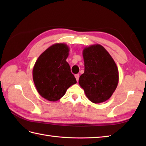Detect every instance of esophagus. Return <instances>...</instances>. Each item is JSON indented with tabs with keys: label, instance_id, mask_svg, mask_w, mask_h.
<instances>
[{
	"label": "esophagus",
	"instance_id": "esophagus-1",
	"mask_svg": "<svg viewBox=\"0 0 146 146\" xmlns=\"http://www.w3.org/2000/svg\"><path fill=\"white\" fill-rule=\"evenodd\" d=\"M75 76V78L76 80V81L78 82V80H79V75H78V74H76Z\"/></svg>",
	"mask_w": 146,
	"mask_h": 146
}]
</instances>
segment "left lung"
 <instances>
[{
    "label": "left lung",
    "instance_id": "obj_1",
    "mask_svg": "<svg viewBox=\"0 0 146 146\" xmlns=\"http://www.w3.org/2000/svg\"><path fill=\"white\" fill-rule=\"evenodd\" d=\"M85 71L80 76L79 85L86 97L94 104L108 100L119 83V70L115 62L100 44H93L83 50Z\"/></svg>",
    "mask_w": 146,
    "mask_h": 146
}]
</instances>
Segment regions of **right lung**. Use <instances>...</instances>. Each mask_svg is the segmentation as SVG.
<instances>
[{"label":"right lung","mask_w":146,"mask_h":146,"mask_svg":"<svg viewBox=\"0 0 146 146\" xmlns=\"http://www.w3.org/2000/svg\"><path fill=\"white\" fill-rule=\"evenodd\" d=\"M70 48L64 43H56L42 52L33 70V78L37 91L48 101L56 102L67 89L76 83L66 59Z\"/></svg>","instance_id":"right-lung-1"}]
</instances>
